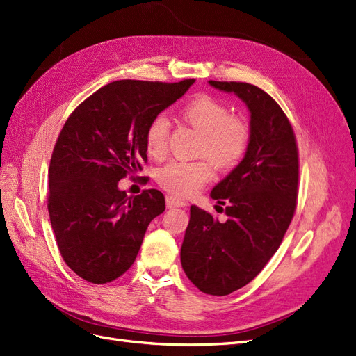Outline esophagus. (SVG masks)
<instances>
[{"label": "esophagus", "instance_id": "34e87169", "mask_svg": "<svg viewBox=\"0 0 356 356\" xmlns=\"http://www.w3.org/2000/svg\"><path fill=\"white\" fill-rule=\"evenodd\" d=\"M165 204L168 208H173V207H186V202L181 201L179 198H176V196L173 195H168L165 198Z\"/></svg>", "mask_w": 356, "mask_h": 356}]
</instances>
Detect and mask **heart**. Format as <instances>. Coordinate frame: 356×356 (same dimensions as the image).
Here are the masks:
<instances>
[{
    "label": "heart",
    "mask_w": 356,
    "mask_h": 356,
    "mask_svg": "<svg viewBox=\"0 0 356 356\" xmlns=\"http://www.w3.org/2000/svg\"><path fill=\"white\" fill-rule=\"evenodd\" d=\"M180 117L200 134L196 154L207 160L171 161L158 170L156 180L165 191L191 196L213 177V167L227 171L238 165L251 145L252 131L246 118L230 114V108L218 98L200 94L181 105ZM170 123L163 114L155 115L145 134L147 151L163 158L168 149Z\"/></svg>",
    "instance_id": "obj_1"
}]
</instances>
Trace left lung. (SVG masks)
<instances>
[{"instance_id":"8db88e82","label":"left lung","mask_w":356,"mask_h":356,"mask_svg":"<svg viewBox=\"0 0 356 356\" xmlns=\"http://www.w3.org/2000/svg\"><path fill=\"white\" fill-rule=\"evenodd\" d=\"M209 85L248 105L252 138L243 160L211 191L227 220L192 205L180 261L201 292L225 296L254 280L279 249L296 209L299 154L291 122L267 92L245 82Z\"/></svg>"}]
</instances>
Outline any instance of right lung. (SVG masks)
I'll return each mask as SVG.
<instances>
[{
	"instance_id": "obj_1",
	"label": "right lung",
	"mask_w": 356,
	"mask_h": 356,
	"mask_svg": "<svg viewBox=\"0 0 356 356\" xmlns=\"http://www.w3.org/2000/svg\"><path fill=\"white\" fill-rule=\"evenodd\" d=\"M193 82L115 81L64 123L48 170V213L64 262L83 280L104 284L124 274L149 222L165 209L160 191L129 198L117 183L142 170L149 122Z\"/></svg>"
}]
</instances>
